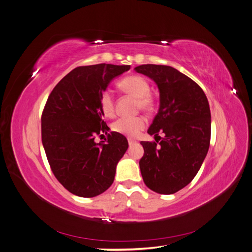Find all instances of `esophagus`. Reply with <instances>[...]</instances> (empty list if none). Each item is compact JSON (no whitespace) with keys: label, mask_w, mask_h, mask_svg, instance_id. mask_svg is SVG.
Wrapping results in <instances>:
<instances>
[{"label":"esophagus","mask_w":252,"mask_h":252,"mask_svg":"<svg viewBox=\"0 0 252 252\" xmlns=\"http://www.w3.org/2000/svg\"><path fill=\"white\" fill-rule=\"evenodd\" d=\"M134 143H136V140H133V139H128V144H129V145H133Z\"/></svg>","instance_id":"1"}]
</instances>
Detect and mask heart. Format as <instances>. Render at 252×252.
Segmentation results:
<instances>
[{"instance_id":"heart-1","label":"heart","mask_w":252,"mask_h":252,"mask_svg":"<svg viewBox=\"0 0 252 252\" xmlns=\"http://www.w3.org/2000/svg\"><path fill=\"white\" fill-rule=\"evenodd\" d=\"M118 84L121 90L138 98V109L150 111L154 107V100L150 95V84L144 78L140 76H128L123 78ZM98 103L101 112L106 116H112L114 114V99L109 90H103L99 94ZM145 126L146 120L143 116H133V118H120L112 123L111 127L115 132L133 138L137 137Z\"/></svg>"}]
</instances>
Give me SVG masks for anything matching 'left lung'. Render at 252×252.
Segmentation results:
<instances>
[{"mask_svg":"<svg viewBox=\"0 0 252 252\" xmlns=\"http://www.w3.org/2000/svg\"><path fill=\"white\" fill-rule=\"evenodd\" d=\"M134 70L154 80L160 96L158 113L147 130L157 142H141V175L150 189L172 194L191 183L206 157L211 142L210 105L199 84L173 67L145 64Z\"/></svg>","mask_w":252,"mask_h":252,"instance_id":"8db88e82","label":"left lung"}]
</instances>
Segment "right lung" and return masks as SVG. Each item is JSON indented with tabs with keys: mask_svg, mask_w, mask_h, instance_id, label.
Masks as SVG:
<instances>
[{
	"mask_svg": "<svg viewBox=\"0 0 252 252\" xmlns=\"http://www.w3.org/2000/svg\"><path fill=\"white\" fill-rule=\"evenodd\" d=\"M129 65L79 66L55 85L41 114V141L54 176L71 193L93 198L114 182L127 139L102 120L98 97ZM108 140L94 142L96 135Z\"/></svg>",
	"mask_w": 252,
	"mask_h": 252,
	"instance_id": "add662e5",
	"label": "right lung"
}]
</instances>
